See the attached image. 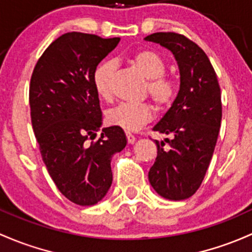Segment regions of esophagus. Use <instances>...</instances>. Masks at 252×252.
Wrapping results in <instances>:
<instances>
[{
	"label": "esophagus",
	"mask_w": 252,
	"mask_h": 252,
	"mask_svg": "<svg viewBox=\"0 0 252 252\" xmlns=\"http://www.w3.org/2000/svg\"><path fill=\"white\" fill-rule=\"evenodd\" d=\"M126 140H128V144L129 145H133L134 142H135V140H136V139H135L134 135L130 134V133H126Z\"/></svg>",
	"instance_id": "1"
}]
</instances>
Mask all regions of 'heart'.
Returning <instances> with one entry per match:
<instances>
[{"label":"heart","mask_w":252,"mask_h":252,"mask_svg":"<svg viewBox=\"0 0 252 252\" xmlns=\"http://www.w3.org/2000/svg\"><path fill=\"white\" fill-rule=\"evenodd\" d=\"M130 63L147 79V91L158 108H166L176 96V84L164 77L166 65L163 58L155 50L144 49L135 53ZM116 63L105 60L95 68L93 84L96 94L105 101L112 99V81ZM153 118V108L150 104H121L111 108L106 115L107 123L126 131H136Z\"/></svg>","instance_id":"1"}]
</instances>
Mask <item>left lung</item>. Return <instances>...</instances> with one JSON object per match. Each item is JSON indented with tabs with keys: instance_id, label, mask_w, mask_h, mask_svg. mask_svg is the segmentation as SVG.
<instances>
[{
	"instance_id": "obj_1",
	"label": "left lung",
	"mask_w": 252,
	"mask_h": 252,
	"mask_svg": "<svg viewBox=\"0 0 252 252\" xmlns=\"http://www.w3.org/2000/svg\"><path fill=\"white\" fill-rule=\"evenodd\" d=\"M145 41L173 53L180 71V89L170 108L153 126L173 140L157 141V158L148 171L153 189L169 200L194 194L213 158L222 118L221 89L204 50L187 37L156 32Z\"/></svg>"
}]
</instances>
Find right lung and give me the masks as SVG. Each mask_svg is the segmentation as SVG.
<instances>
[{"instance_id":"obj_1","label":"right lung","mask_w":252,"mask_h":252,"mask_svg":"<svg viewBox=\"0 0 252 252\" xmlns=\"http://www.w3.org/2000/svg\"><path fill=\"white\" fill-rule=\"evenodd\" d=\"M121 41L82 32L63 33L44 50L30 82L33 133L42 159L60 192L72 203L94 205L112 184L111 159L126 145L123 129L102 128L93 75Z\"/></svg>"}]
</instances>
